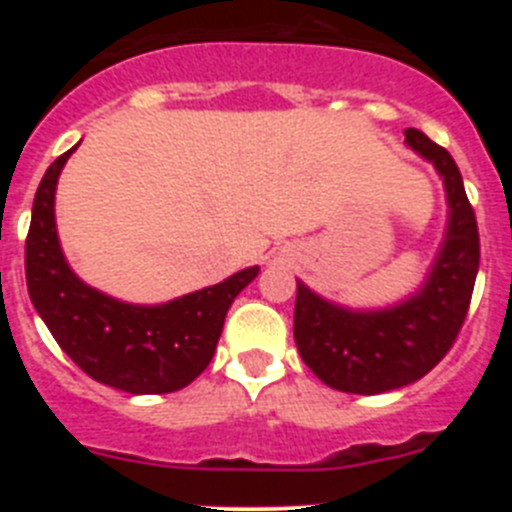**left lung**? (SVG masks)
Returning <instances> with one entry per match:
<instances>
[{"label":"left lung","instance_id":"obj_1","mask_svg":"<svg viewBox=\"0 0 512 512\" xmlns=\"http://www.w3.org/2000/svg\"><path fill=\"white\" fill-rule=\"evenodd\" d=\"M405 143L438 171L449 205L443 243L423 284L395 305L354 310L297 279V351L320 382L351 395L400 390L431 372L459 336L477 279V220L459 166L420 130H405Z\"/></svg>","mask_w":512,"mask_h":512}]
</instances>
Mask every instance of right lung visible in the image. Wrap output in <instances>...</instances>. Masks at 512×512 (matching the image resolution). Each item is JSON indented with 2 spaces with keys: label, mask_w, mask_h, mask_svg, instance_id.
Masks as SVG:
<instances>
[{
  "label": "right lung",
  "mask_w": 512,
  "mask_h": 512,
  "mask_svg": "<svg viewBox=\"0 0 512 512\" xmlns=\"http://www.w3.org/2000/svg\"><path fill=\"white\" fill-rule=\"evenodd\" d=\"M76 148L48 166L35 192L25 243L30 300L66 356L97 382L130 395L182 390L212 361L225 315L259 266L161 305L122 302L81 282L56 230L58 176Z\"/></svg>",
  "instance_id": "1"
}]
</instances>
